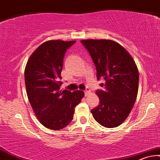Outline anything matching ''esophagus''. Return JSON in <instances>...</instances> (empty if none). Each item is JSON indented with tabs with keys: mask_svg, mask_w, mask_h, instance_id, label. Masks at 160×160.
I'll use <instances>...</instances> for the list:
<instances>
[{
	"mask_svg": "<svg viewBox=\"0 0 160 160\" xmlns=\"http://www.w3.org/2000/svg\"><path fill=\"white\" fill-rule=\"evenodd\" d=\"M90 93H91V90L88 88H87L86 91H85V95H86V97L88 96V95L90 94Z\"/></svg>",
	"mask_w": 160,
	"mask_h": 160,
	"instance_id": "esophagus-1",
	"label": "esophagus"
}]
</instances>
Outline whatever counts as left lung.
<instances>
[{
    "instance_id": "1",
    "label": "left lung",
    "mask_w": 160,
    "mask_h": 160,
    "mask_svg": "<svg viewBox=\"0 0 160 160\" xmlns=\"http://www.w3.org/2000/svg\"><path fill=\"white\" fill-rule=\"evenodd\" d=\"M97 69V78L106 80L103 90L96 92L100 103L91 112L94 120L106 128L122 124L136 101L139 72L130 53L120 43L108 39L81 40Z\"/></svg>"
}]
</instances>
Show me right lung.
<instances>
[{
  "label": "right lung",
  "mask_w": 160,
  "mask_h": 160,
  "mask_svg": "<svg viewBox=\"0 0 160 160\" xmlns=\"http://www.w3.org/2000/svg\"><path fill=\"white\" fill-rule=\"evenodd\" d=\"M75 42H44L29 57L24 71L26 94L34 113L52 130H60L72 122L74 108L85 95L80 90H60L64 54Z\"/></svg>",
  "instance_id": "add662e5"
}]
</instances>
